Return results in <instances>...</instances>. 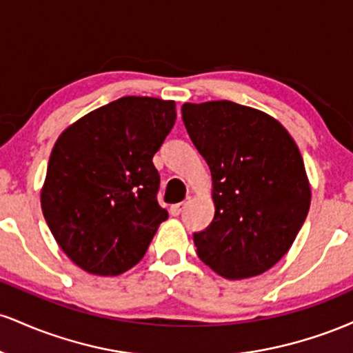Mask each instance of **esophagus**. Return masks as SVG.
I'll list each match as a JSON object with an SVG mask.
<instances>
[{
  "label": "esophagus",
  "mask_w": 353,
  "mask_h": 353,
  "mask_svg": "<svg viewBox=\"0 0 353 353\" xmlns=\"http://www.w3.org/2000/svg\"><path fill=\"white\" fill-rule=\"evenodd\" d=\"M189 202H190V197H188V199H185V201L179 202V204H174V205H171V214H172V216H174V217L181 216V214L184 212V210H185V208H188Z\"/></svg>",
  "instance_id": "34e87169"
}]
</instances>
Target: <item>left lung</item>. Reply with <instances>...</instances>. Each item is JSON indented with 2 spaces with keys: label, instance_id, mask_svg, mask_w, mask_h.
Here are the masks:
<instances>
[{
  "label": "left lung",
  "instance_id": "left-lung-1",
  "mask_svg": "<svg viewBox=\"0 0 353 353\" xmlns=\"http://www.w3.org/2000/svg\"><path fill=\"white\" fill-rule=\"evenodd\" d=\"M212 176V222L194 232L197 255L225 279L264 274L294 244L310 208L301 151L265 112L232 101L182 106Z\"/></svg>",
  "mask_w": 353,
  "mask_h": 353
}]
</instances>
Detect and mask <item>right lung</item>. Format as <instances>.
<instances>
[{"label": "right lung", "mask_w": 353, "mask_h": 353, "mask_svg": "<svg viewBox=\"0 0 353 353\" xmlns=\"http://www.w3.org/2000/svg\"><path fill=\"white\" fill-rule=\"evenodd\" d=\"M176 123V103L125 96L64 129L52 148L41 209L63 252L94 275L144 257L168 210L152 157Z\"/></svg>", "instance_id": "obj_1"}]
</instances>
